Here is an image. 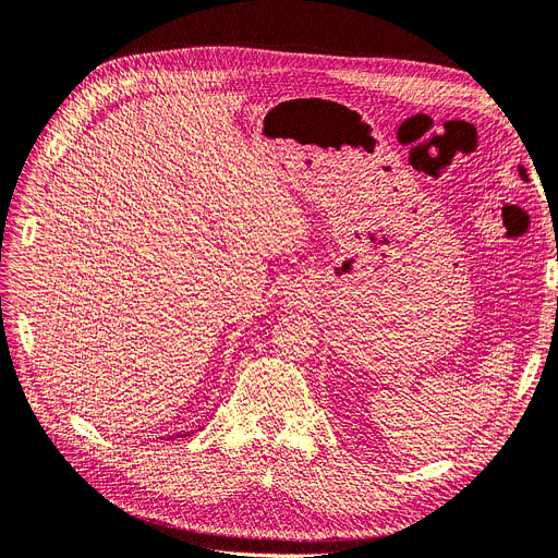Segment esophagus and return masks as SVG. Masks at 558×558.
<instances>
[{"instance_id":"esophagus-1","label":"esophagus","mask_w":558,"mask_h":558,"mask_svg":"<svg viewBox=\"0 0 558 558\" xmlns=\"http://www.w3.org/2000/svg\"><path fill=\"white\" fill-rule=\"evenodd\" d=\"M293 300H295V304H298V298H293Z\"/></svg>"}]
</instances>
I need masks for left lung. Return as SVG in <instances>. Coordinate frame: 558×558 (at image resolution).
<instances>
[{
  "mask_svg": "<svg viewBox=\"0 0 558 558\" xmlns=\"http://www.w3.org/2000/svg\"><path fill=\"white\" fill-rule=\"evenodd\" d=\"M518 171H520V178H522V181H529V175H526V169H524V167H520Z\"/></svg>",
  "mask_w": 558,
  "mask_h": 558,
  "instance_id": "obj_1",
  "label": "left lung"
}]
</instances>
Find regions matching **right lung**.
Returning a JSON list of instances; mask_svg holds the SVG:
<instances>
[{
	"label": "right lung",
	"instance_id": "1",
	"mask_svg": "<svg viewBox=\"0 0 558 558\" xmlns=\"http://www.w3.org/2000/svg\"><path fill=\"white\" fill-rule=\"evenodd\" d=\"M183 435H190V433H178V435H175V437H183Z\"/></svg>",
	"mask_w": 558,
	"mask_h": 558
}]
</instances>
